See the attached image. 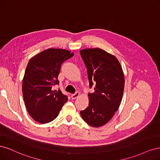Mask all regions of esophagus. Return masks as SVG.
Segmentation results:
<instances>
[{
  "mask_svg": "<svg viewBox=\"0 0 160 160\" xmlns=\"http://www.w3.org/2000/svg\"><path fill=\"white\" fill-rule=\"evenodd\" d=\"M79 95H80V93H79V92H76L75 93L71 95V98L72 99H77V98H78V97L79 96Z\"/></svg>",
  "mask_w": 160,
  "mask_h": 160,
  "instance_id": "34e87169",
  "label": "esophagus"
}]
</instances>
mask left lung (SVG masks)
Returning <instances> with one entry per match:
<instances>
[{"instance_id": "8db88e82", "label": "left lung", "mask_w": 160, "mask_h": 160, "mask_svg": "<svg viewBox=\"0 0 160 160\" xmlns=\"http://www.w3.org/2000/svg\"><path fill=\"white\" fill-rule=\"evenodd\" d=\"M87 67L89 88V106L80 114L86 123L94 128L108 123L118 111L123 94L125 79L119 61L114 55L99 48L80 51Z\"/></svg>"}]
</instances>
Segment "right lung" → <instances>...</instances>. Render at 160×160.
<instances>
[{
    "label": "right lung",
    "mask_w": 160,
    "mask_h": 160,
    "mask_svg": "<svg viewBox=\"0 0 160 160\" xmlns=\"http://www.w3.org/2000/svg\"><path fill=\"white\" fill-rule=\"evenodd\" d=\"M74 55L65 49L50 48L30 59L22 79V95L31 118L41 123L54 120L68 98L53 86L58 80L62 62Z\"/></svg>",
    "instance_id": "obj_1"
}]
</instances>
